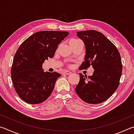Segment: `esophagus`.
<instances>
[{"instance_id":"34e87169","label":"esophagus","mask_w":134,"mask_h":134,"mask_svg":"<svg viewBox=\"0 0 134 134\" xmlns=\"http://www.w3.org/2000/svg\"><path fill=\"white\" fill-rule=\"evenodd\" d=\"M71 73V72H70L69 71H64L63 72V74H65V75H69V74H70Z\"/></svg>"}]
</instances>
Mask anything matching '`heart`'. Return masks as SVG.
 I'll list each match as a JSON object with an SVG mask.
<instances>
[{"label":"heart","instance_id":"obj_1","mask_svg":"<svg viewBox=\"0 0 134 134\" xmlns=\"http://www.w3.org/2000/svg\"><path fill=\"white\" fill-rule=\"evenodd\" d=\"M79 40H77V39H71L69 41V44L70 45V47H72L73 45H75L77 42H79Z\"/></svg>","mask_w":134,"mask_h":134}]
</instances>
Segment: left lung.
Here are the masks:
<instances>
[{"mask_svg": "<svg viewBox=\"0 0 134 134\" xmlns=\"http://www.w3.org/2000/svg\"><path fill=\"white\" fill-rule=\"evenodd\" d=\"M85 45V62L79 68L86 70L92 65V76L80 74L75 88L80 98L89 104L103 102L112 96L119 85L122 71L121 55L115 45L102 33L94 30L77 32Z\"/></svg>", "mask_w": 134, "mask_h": 134, "instance_id": "8db88e82", "label": "left lung"}]
</instances>
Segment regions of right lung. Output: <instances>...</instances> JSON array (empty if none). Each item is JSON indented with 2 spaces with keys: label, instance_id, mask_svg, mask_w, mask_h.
<instances>
[{
  "label": "right lung",
  "instance_id": "add662e5",
  "mask_svg": "<svg viewBox=\"0 0 134 134\" xmlns=\"http://www.w3.org/2000/svg\"><path fill=\"white\" fill-rule=\"evenodd\" d=\"M65 31L37 32L22 43L15 54L11 68L13 87L20 98L29 104L44 102L53 92L57 72H44L42 65L53 58L58 45L67 37Z\"/></svg>",
  "mask_w": 134,
  "mask_h": 134
}]
</instances>
